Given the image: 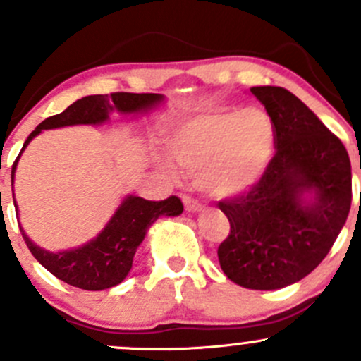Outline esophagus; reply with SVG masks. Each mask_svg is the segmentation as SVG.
<instances>
[{
  "instance_id": "obj_1",
  "label": "esophagus",
  "mask_w": 361,
  "mask_h": 361,
  "mask_svg": "<svg viewBox=\"0 0 361 361\" xmlns=\"http://www.w3.org/2000/svg\"><path fill=\"white\" fill-rule=\"evenodd\" d=\"M183 202H185V209H187L188 213H197V211H201V209H202L201 204H199L197 201H195V199L188 197V195H185V197H183Z\"/></svg>"
}]
</instances>
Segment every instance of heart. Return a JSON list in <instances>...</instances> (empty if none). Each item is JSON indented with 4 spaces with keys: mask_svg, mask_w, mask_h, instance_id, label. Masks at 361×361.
<instances>
[{
    "mask_svg": "<svg viewBox=\"0 0 361 361\" xmlns=\"http://www.w3.org/2000/svg\"><path fill=\"white\" fill-rule=\"evenodd\" d=\"M274 147V122L262 108L202 113L169 140L180 166L195 174L201 190L218 199L250 190L267 169Z\"/></svg>",
    "mask_w": 361,
    "mask_h": 361,
    "instance_id": "heart-1",
    "label": "heart"
}]
</instances>
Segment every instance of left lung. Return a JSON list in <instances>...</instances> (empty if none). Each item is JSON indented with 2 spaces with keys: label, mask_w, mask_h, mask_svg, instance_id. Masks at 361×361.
Instances as JSON below:
<instances>
[{
  "label": "left lung",
  "mask_w": 361,
  "mask_h": 361,
  "mask_svg": "<svg viewBox=\"0 0 361 361\" xmlns=\"http://www.w3.org/2000/svg\"><path fill=\"white\" fill-rule=\"evenodd\" d=\"M251 94L274 122L276 154L250 190L218 202L231 224L218 260L245 288L278 290L314 271L336 243L351 209V162L290 90L265 85ZM305 191L315 194L311 203Z\"/></svg>",
  "instance_id": "obj_1"
}]
</instances>
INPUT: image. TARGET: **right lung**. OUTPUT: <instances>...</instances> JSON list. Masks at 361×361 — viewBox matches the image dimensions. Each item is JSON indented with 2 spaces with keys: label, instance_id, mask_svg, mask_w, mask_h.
Returning a JSON list of instances; mask_svg holds the SVG:
<instances>
[{
  "label": "right lung",
  "instance_id": "right-lung-1",
  "mask_svg": "<svg viewBox=\"0 0 361 361\" xmlns=\"http://www.w3.org/2000/svg\"><path fill=\"white\" fill-rule=\"evenodd\" d=\"M162 101L160 94H134V92H111L87 96L75 101L59 115L49 116L43 120L25 140L23 150L29 141L38 136L43 129L75 126V123H99L108 118L111 111L136 113L152 108ZM12 166V181L16 173L17 160ZM16 204V202H13ZM183 211V204L176 195L164 201H147V199L129 195L122 206L115 211L110 224L97 235L94 241L87 243L82 248L50 253L31 243V239L23 232V238L32 257L56 278L68 285L82 290H106L116 286L126 279L133 267V258L137 246L143 243L148 227L159 216H176Z\"/></svg>",
  "mask_w": 361,
  "mask_h": 361
}]
</instances>
